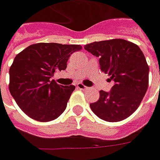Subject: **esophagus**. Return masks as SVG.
<instances>
[{
  "label": "esophagus",
  "mask_w": 160,
  "mask_h": 160,
  "mask_svg": "<svg viewBox=\"0 0 160 160\" xmlns=\"http://www.w3.org/2000/svg\"><path fill=\"white\" fill-rule=\"evenodd\" d=\"M77 87H78V88H79V89L81 90H88V88L86 87L84 84H82L81 82H80V83H78V84H77Z\"/></svg>",
  "instance_id": "34e87169"
}]
</instances>
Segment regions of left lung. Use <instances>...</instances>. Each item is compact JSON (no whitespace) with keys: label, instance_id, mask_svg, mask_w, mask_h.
Returning a JSON list of instances; mask_svg holds the SVG:
<instances>
[{"label":"left lung","instance_id":"obj_1","mask_svg":"<svg viewBox=\"0 0 160 160\" xmlns=\"http://www.w3.org/2000/svg\"><path fill=\"white\" fill-rule=\"evenodd\" d=\"M84 49L99 57L101 70L114 80L110 92L99 91V98L90 108L102 120H124L141 104L148 87V65L143 53L132 42L122 39L95 41Z\"/></svg>","mask_w":160,"mask_h":160}]
</instances>
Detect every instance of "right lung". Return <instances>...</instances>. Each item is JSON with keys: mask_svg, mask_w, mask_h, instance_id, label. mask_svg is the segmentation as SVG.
<instances>
[{"mask_svg": "<svg viewBox=\"0 0 160 160\" xmlns=\"http://www.w3.org/2000/svg\"><path fill=\"white\" fill-rule=\"evenodd\" d=\"M82 49L80 44L37 43L17 55L9 70V90L28 117L47 122L66 110L75 86H63L50 78L67 68L71 54Z\"/></svg>", "mask_w": 160, "mask_h": 160, "instance_id": "right-lung-1", "label": "right lung"}]
</instances>
